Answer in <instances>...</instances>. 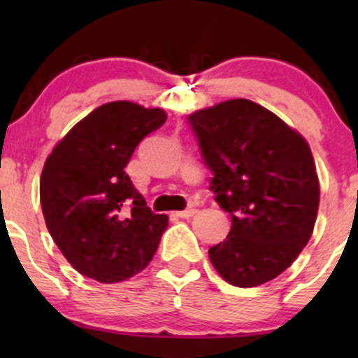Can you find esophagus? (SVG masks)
<instances>
[{
	"instance_id": "obj_1",
	"label": "esophagus",
	"mask_w": 358,
	"mask_h": 358,
	"mask_svg": "<svg viewBox=\"0 0 358 358\" xmlns=\"http://www.w3.org/2000/svg\"><path fill=\"white\" fill-rule=\"evenodd\" d=\"M196 211H197L196 208H187V209H183V211L176 213V216H180V218H190V216L196 215Z\"/></svg>"
}]
</instances>
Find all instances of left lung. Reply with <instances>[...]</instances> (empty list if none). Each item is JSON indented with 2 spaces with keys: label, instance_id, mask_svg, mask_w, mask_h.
<instances>
[{
  "label": "left lung",
  "instance_id": "obj_1",
  "mask_svg": "<svg viewBox=\"0 0 358 358\" xmlns=\"http://www.w3.org/2000/svg\"><path fill=\"white\" fill-rule=\"evenodd\" d=\"M211 187L232 229L209 248L216 272L237 287L275 279L298 258L319 211V178L306 140L265 107L227 100L189 115Z\"/></svg>",
  "mask_w": 358,
  "mask_h": 358
}]
</instances>
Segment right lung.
I'll return each mask as SVG.
<instances>
[{
    "mask_svg": "<svg viewBox=\"0 0 358 358\" xmlns=\"http://www.w3.org/2000/svg\"><path fill=\"white\" fill-rule=\"evenodd\" d=\"M166 122V112L109 102L60 140L39 182L46 229L85 277L121 282L157 251L168 216L150 211L124 168L136 145Z\"/></svg>",
    "mask_w": 358,
    "mask_h": 358,
    "instance_id": "add662e5",
    "label": "right lung"
}]
</instances>
